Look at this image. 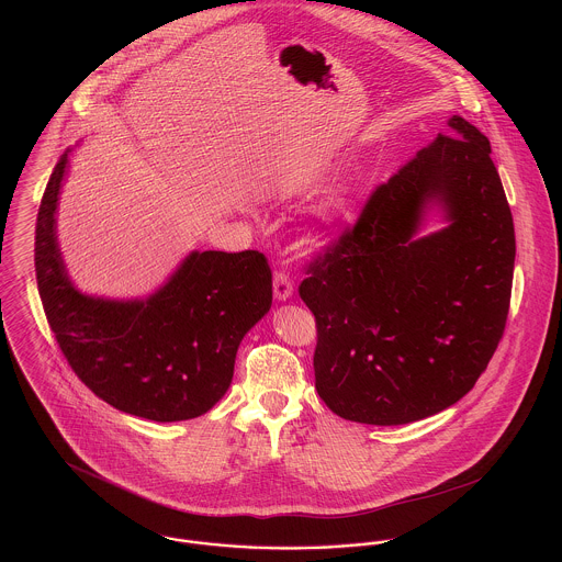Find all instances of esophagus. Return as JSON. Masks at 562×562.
I'll list each match as a JSON object with an SVG mask.
<instances>
[{"instance_id":"34e87169","label":"esophagus","mask_w":562,"mask_h":562,"mask_svg":"<svg viewBox=\"0 0 562 562\" xmlns=\"http://www.w3.org/2000/svg\"><path fill=\"white\" fill-rule=\"evenodd\" d=\"M273 296L278 301H286V299L293 296V280H291V276L286 271L278 269L273 273Z\"/></svg>"}]
</instances>
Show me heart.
Returning a JSON list of instances; mask_svg holds the SVG:
<instances>
[{"label": "heart", "mask_w": 562, "mask_h": 562, "mask_svg": "<svg viewBox=\"0 0 562 562\" xmlns=\"http://www.w3.org/2000/svg\"><path fill=\"white\" fill-rule=\"evenodd\" d=\"M346 206V198L344 195H335L330 206H326V211L318 216L316 223H312L307 229H305V241L310 246H324L326 241L330 240L333 232H335V221L339 213L344 211Z\"/></svg>", "instance_id": "obj_1"}]
</instances>
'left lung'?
Masks as SVG:
<instances>
[{"mask_svg": "<svg viewBox=\"0 0 562 562\" xmlns=\"http://www.w3.org/2000/svg\"><path fill=\"white\" fill-rule=\"evenodd\" d=\"M488 154V138L453 115L307 263L299 294L316 316V390L339 417L426 419L461 401L493 358L516 240ZM429 203L450 225L417 237Z\"/></svg>", "mask_w": 562, "mask_h": 562, "instance_id": "1", "label": "left lung"}]
</instances>
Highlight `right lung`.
<instances>
[{
  "instance_id": "right-lung-1",
  "label": "right lung",
  "mask_w": 562,
  "mask_h": 562,
  "mask_svg": "<svg viewBox=\"0 0 562 562\" xmlns=\"http://www.w3.org/2000/svg\"><path fill=\"white\" fill-rule=\"evenodd\" d=\"M65 151L35 225L37 291L56 344L81 383L113 408L151 422L204 415L232 383L244 335L271 307L259 250L191 252L158 293L134 301L81 294L56 241Z\"/></svg>"
}]
</instances>
